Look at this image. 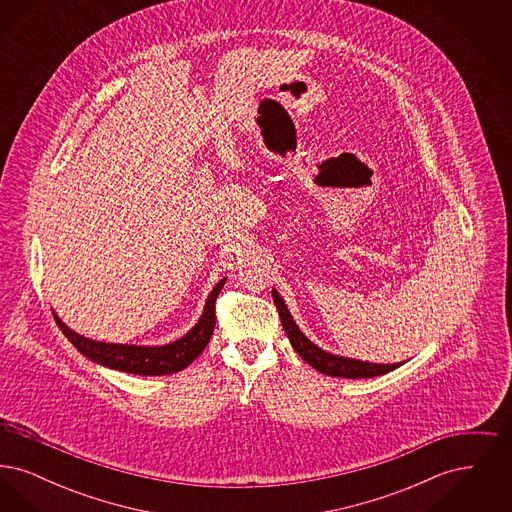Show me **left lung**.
I'll return each mask as SVG.
<instances>
[{
  "instance_id": "obj_1",
  "label": "left lung",
  "mask_w": 512,
  "mask_h": 512,
  "mask_svg": "<svg viewBox=\"0 0 512 512\" xmlns=\"http://www.w3.org/2000/svg\"><path fill=\"white\" fill-rule=\"evenodd\" d=\"M272 299L274 305L278 309V315L282 320V328L286 332V336L290 338L295 353L313 368H317L318 372L328 374V376H336V378H372V376H382L388 374L391 370L399 368L403 363H393V365H376V363H366V361H357V359H349V357H340V355H332L324 349H320L313 341L309 340L299 326L295 324L284 299L280 297V293L272 290Z\"/></svg>"
}]
</instances>
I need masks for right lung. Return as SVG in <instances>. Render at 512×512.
Instances as JSON below:
<instances>
[{
  "instance_id": "1",
  "label": "right lung",
  "mask_w": 512,
  "mask_h": 512,
  "mask_svg": "<svg viewBox=\"0 0 512 512\" xmlns=\"http://www.w3.org/2000/svg\"><path fill=\"white\" fill-rule=\"evenodd\" d=\"M226 278L217 282L213 292L209 293L203 315L197 320L194 328L182 336L180 340L172 341L167 345H122V343H105V341L88 340L71 330L61 318L55 317L57 326L67 336V340L90 361L98 365L115 368L121 372L140 374V376H165L184 370L192 365L207 347V343L215 330V301L224 286Z\"/></svg>"
}]
</instances>
